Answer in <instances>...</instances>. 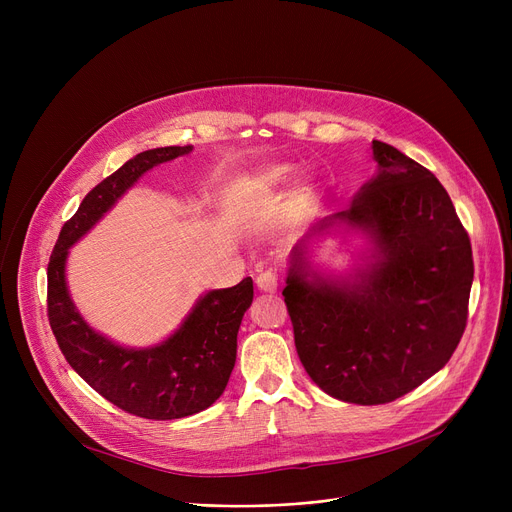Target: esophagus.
<instances>
[{"mask_svg": "<svg viewBox=\"0 0 512 512\" xmlns=\"http://www.w3.org/2000/svg\"><path fill=\"white\" fill-rule=\"evenodd\" d=\"M257 288L263 292H276L278 290V276L274 272H261L257 276Z\"/></svg>", "mask_w": 512, "mask_h": 512, "instance_id": "1", "label": "esophagus"}]
</instances>
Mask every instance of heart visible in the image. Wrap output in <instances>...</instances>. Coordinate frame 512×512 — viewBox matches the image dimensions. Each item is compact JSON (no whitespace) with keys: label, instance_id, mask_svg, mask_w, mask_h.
<instances>
[{"label":"heart","instance_id":"obj_1","mask_svg":"<svg viewBox=\"0 0 512 512\" xmlns=\"http://www.w3.org/2000/svg\"><path fill=\"white\" fill-rule=\"evenodd\" d=\"M290 176V168L288 166H272L267 168L261 178H259V186L263 188V191H274V188L282 186ZM309 195V186L307 184H301L299 186V199H305Z\"/></svg>","mask_w":512,"mask_h":512}]
</instances>
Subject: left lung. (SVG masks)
Returning a JSON list of instances; mask_svg holds the SVG:
<instances>
[{
	"label": "left lung",
	"instance_id": "left-lung-1",
	"mask_svg": "<svg viewBox=\"0 0 512 512\" xmlns=\"http://www.w3.org/2000/svg\"><path fill=\"white\" fill-rule=\"evenodd\" d=\"M378 176L351 209L321 220L367 230L375 261L353 284L309 280L294 249L284 303L309 378L334 398L384 405L440 371L467 326L473 253L440 180L392 145L373 141Z\"/></svg>",
	"mask_w": 512,
	"mask_h": 512
}]
</instances>
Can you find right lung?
<instances>
[{"instance_id":"right-lung-1","label":"right lung","mask_w":512,"mask_h":512,"mask_svg":"<svg viewBox=\"0 0 512 512\" xmlns=\"http://www.w3.org/2000/svg\"><path fill=\"white\" fill-rule=\"evenodd\" d=\"M191 151L193 145L159 147L128 159L83 199L62 226L47 263V317L66 361L112 405L143 419L195 415L222 396L236 361L240 321L253 303V280L207 292L174 336L159 346L134 351L85 324L70 301L64 267L68 249L147 170Z\"/></svg>"}]
</instances>
